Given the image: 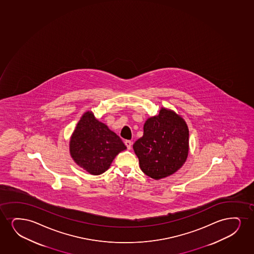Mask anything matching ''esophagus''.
Here are the masks:
<instances>
[{
	"mask_svg": "<svg viewBox=\"0 0 254 254\" xmlns=\"http://www.w3.org/2000/svg\"><path fill=\"white\" fill-rule=\"evenodd\" d=\"M125 143H126V147H127V148H128V150H130V149H131L132 146L131 141H129V140H126Z\"/></svg>",
	"mask_w": 254,
	"mask_h": 254,
	"instance_id": "1",
	"label": "esophagus"
}]
</instances>
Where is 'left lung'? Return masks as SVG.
I'll use <instances>...</instances> for the list:
<instances>
[{"instance_id": "8db88e82", "label": "left lung", "mask_w": 254, "mask_h": 254, "mask_svg": "<svg viewBox=\"0 0 254 254\" xmlns=\"http://www.w3.org/2000/svg\"><path fill=\"white\" fill-rule=\"evenodd\" d=\"M141 170L154 180L170 176L182 167L189 153V129L185 119L161 107L148 118L143 135L133 145Z\"/></svg>"}]
</instances>
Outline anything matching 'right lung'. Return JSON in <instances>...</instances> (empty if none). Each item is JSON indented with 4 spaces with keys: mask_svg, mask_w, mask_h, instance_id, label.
Masks as SVG:
<instances>
[{
    "mask_svg": "<svg viewBox=\"0 0 254 254\" xmlns=\"http://www.w3.org/2000/svg\"><path fill=\"white\" fill-rule=\"evenodd\" d=\"M126 148L119 135L90 111L80 118L69 140L71 157L92 175L108 170L114 158Z\"/></svg>",
    "mask_w": 254,
    "mask_h": 254,
    "instance_id": "add662e5",
    "label": "right lung"
}]
</instances>
